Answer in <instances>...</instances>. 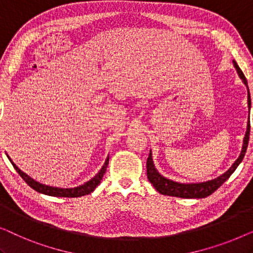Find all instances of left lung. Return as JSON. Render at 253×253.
I'll list each match as a JSON object with an SVG mask.
<instances>
[{
    "label": "left lung",
    "mask_w": 253,
    "mask_h": 253,
    "mask_svg": "<svg viewBox=\"0 0 253 253\" xmlns=\"http://www.w3.org/2000/svg\"><path fill=\"white\" fill-rule=\"evenodd\" d=\"M233 63H234L235 69H236L238 76H240V78L243 81V83L248 87V82L244 74L242 72L236 62L233 61ZM248 105H249V109H250L251 98H250V93H249V87H248ZM249 137H250V121L248 122L247 132H245V137L243 139V146H242L241 154L240 157L237 158V160L234 162L233 166H231L226 172H223V174L220 175L219 177L211 179V181L202 182V183H178V182H174L171 181V179L164 177V176L160 175V172L155 169L153 159H152V152L150 151V155H148L147 162H146L148 181L153 184L155 190L160 192L161 195L179 197V198H205V197L212 195L215 190L219 189L220 186L230 177V175L233 174L235 169L238 167V165H240L242 160H243L245 152H247V148H248Z\"/></svg>",
    "instance_id": "obj_1"
}]
</instances>
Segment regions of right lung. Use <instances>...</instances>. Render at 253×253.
I'll list each match as a JSON object with an SVG mask.
<instances>
[{"mask_svg": "<svg viewBox=\"0 0 253 253\" xmlns=\"http://www.w3.org/2000/svg\"><path fill=\"white\" fill-rule=\"evenodd\" d=\"M9 160L12 164L13 168L16 169V171L19 174L20 177H22L24 181H25L27 184H29L33 190H36V191L40 192V193H43V195H47V196L68 197V198H71V197L86 196V195H88V193H91L92 191H94V189L100 184V182H101L103 175H105V172L107 170V166H108L109 158L106 159L105 165L102 166V168L100 169L99 172L94 176V177L89 179L88 182L84 183V184H82V185H79V186H76V188H69V189L54 188V186H48V185L41 184V183L34 181L33 178H31L30 176H27L25 174V172H23L22 170H20V169L17 167V166L11 161V159L9 158Z\"/></svg>", "mask_w": 253, "mask_h": 253, "instance_id": "1", "label": "right lung"}]
</instances>
